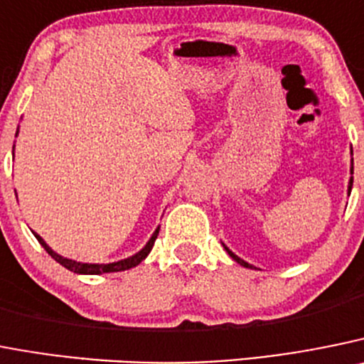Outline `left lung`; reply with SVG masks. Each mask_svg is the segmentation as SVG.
I'll return each mask as SVG.
<instances>
[{"instance_id":"1","label":"left lung","mask_w":364,"mask_h":364,"mask_svg":"<svg viewBox=\"0 0 364 364\" xmlns=\"http://www.w3.org/2000/svg\"><path fill=\"white\" fill-rule=\"evenodd\" d=\"M350 173H352V175H354V162H352V168H350ZM352 184H354V178H352V176H350V182H348V195H350V191H352ZM223 249H225V251L229 252V256H231V258L235 259V262H238L240 265L247 267V269H256L255 265H251V263H247V262H243V259H242V258H238V256H236L235 252L229 251V247H225V245H223Z\"/></svg>"}]
</instances>
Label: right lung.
<instances>
[{"mask_svg":"<svg viewBox=\"0 0 364 364\" xmlns=\"http://www.w3.org/2000/svg\"><path fill=\"white\" fill-rule=\"evenodd\" d=\"M16 136H18V133H16ZM159 231H160V228H156L155 232L151 235V238H149V242L146 243L144 247L136 252V255L129 256V258H124V259H119V262H113V263H81V262H75V259H68V258H65V256L58 255V252H53L52 249L46 245L45 240H43L41 236L38 235V232H34V231H32V232H34V236L38 238V242L41 243L43 247H45V251L48 252V255L52 256L55 262L61 263L63 267H66L68 271L77 272V274H105V272L128 271V269H132V267L139 265V263H141L142 259H144L146 256L149 255V251L153 249V243H155L156 236H159Z\"/></svg>","mask_w":364,"mask_h":364,"instance_id":"obj_1","label":"right lung"}]
</instances>
